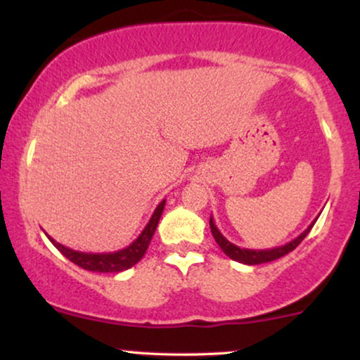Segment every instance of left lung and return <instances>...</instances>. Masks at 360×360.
Masks as SVG:
<instances>
[{"label": "left lung", "mask_w": 360, "mask_h": 360, "mask_svg": "<svg viewBox=\"0 0 360 360\" xmlns=\"http://www.w3.org/2000/svg\"><path fill=\"white\" fill-rule=\"evenodd\" d=\"M318 220V217L309 223V226L307 230H304L303 233L298 235L296 238H292L291 242L284 243V245L281 247H274V249H266V250H252V249H240L238 245H235V243L229 242L225 237H223L220 230H218V226L214 225L213 221V217L210 218V229H212V233L214 237V240H217L218 245H220V249L225 252L226 255H229L230 259L237 260V262H242V264H247V266H255V264H266V262H272V260L283 257V255L289 254L291 250H295L296 247L300 245L301 242H303V238L307 237L309 233V230L313 229V225H315V221Z\"/></svg>", "instance_id": "1"}]
</instances>
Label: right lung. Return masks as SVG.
Masks as SVG:
<instances>
[{
    "mask_svg": "<svg viewBox=\"0 0 360 360\" xmlns=\"http://www.w3.org/2000/svg\"><path fill=\"white\" fill-rule=\"evenodd\" d=\"M164 206H166V200L160 201L157 205L155 212L152 213L150 220L146 225V229L142 230V233L135 238L130 245H127L125 249H120L115 252H103V254H93V252H79V250H72L69 247L62 245V243L56 242L51 235H47L49 240H51L56 249L60 250L62 255H65L71 262L76 264V266L82 267L86 271H93V272H111V274H117V272L127 271L130 267H134L135 264L139 262L140 259L143 257L148 249V243H150L152 237H154L157 223L160 220V214L164 212Z\"/></svg>",
    "mask_w": 360,
    "mask_h": 360,
    "instance_id": "obj_1",
    "label": "right lung"
}]
</instances>
